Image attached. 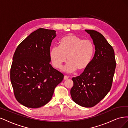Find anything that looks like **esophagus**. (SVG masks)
Instances as JSON below:
<instances>
[{"label": "esophagus", "mask_w": 128, "mask_h": 128, "mask_svg": "<svg viewBox=\"0 0 128 128\" xmlns=\"http://www.w3.org/2000/svg\"><path fill=\"white\" fill-rule=\"evenodd\" d=\"M69 78V77L67 76H64V80H68Z\"/></svg>", "instance_id": "34e87169"}]
</instances>
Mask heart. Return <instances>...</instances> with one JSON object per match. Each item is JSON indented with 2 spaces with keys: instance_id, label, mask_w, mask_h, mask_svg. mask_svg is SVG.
<instances>
[{
  "instance_id": "1",
  "label": "heart",
  "mask_w": 128,
  "mask_h": 128,
  "mask_svg": "<svg viewBox=\"0 0 128 128\" xmlns=\"http://www.w3.org/2000/svg\"><path fill=\"white\" fill-rule=\"evenodd\" d=\"M94 52V46L91 40L70 34L61 38L59 46H55L52 48L50 58L53 66L60 69L67 58L68 62L64 70L73 72L77 69L78 71L86 70L91 62Z\"/></svg>"
}]
</instances>
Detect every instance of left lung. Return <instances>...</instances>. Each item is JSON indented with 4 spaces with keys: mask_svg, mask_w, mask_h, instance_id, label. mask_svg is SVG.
Wrapping results in <instances>:
<instances>
[{
    "mask_svg": "<svg viewBox=\"0 0 128 128\" xmlns=\"http://www.w3.org/2000/svg\"><path fill=\"white\" fill-rule=\"evenodd\" d=\"M95 46V53L89 66L80 76L72 78L70 90L72 100L84 107L99 103L110 91L116 68L113 47L102 34L95 30H85Z\"/></svg>",
    "mask_w": 128,
    "mask_h": 128,
    "instance_id": "8db88e82",
    "label": "left lung"
}]
</instances>
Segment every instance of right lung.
Listing matches in <instances>:
<instances>
[{
	"label": "right lung",
	"instance_id": "right-lung-1",
	"mask_svg": "<svg viewBox=\"0 0 128 128\" xmlns=\"http://www.w3.org/2000/svg\"><path fill=\"white\" fill-rule=\"evenodd\" d=\"M54 30L40 28L18 45L10 71L14 94L18 102L26 107L37 108L51 99L64 75L53 68L50 46L56 36Z\"/></svg>",
	"mask_w": 128,
	"mask_h": 128
}]
</instances>
